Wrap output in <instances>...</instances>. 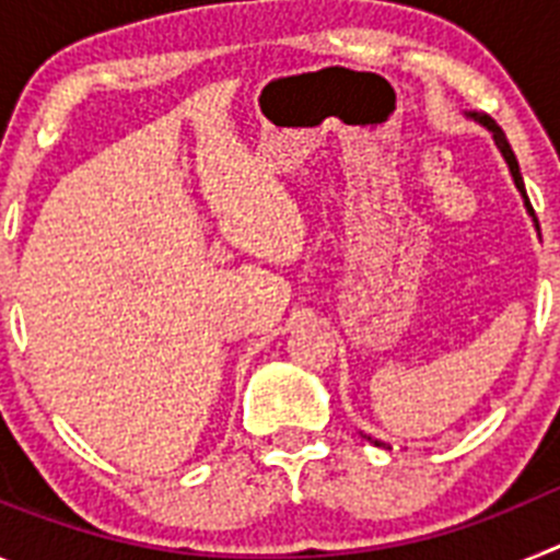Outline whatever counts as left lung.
I'll list each match as a JSON object with an SVG mask.
<instances>
[{
	"instance_id": "1",
	"label": "left lung",
	"mask_w": 560,
	"mask_h": 560,
	"mask_svg": "<svg viewBox=\"0 0 560 560\" xmlns=\"http://www.w3.org/2000/svg\"><path fill=\"white\" fill-rule=\"evenodd\" d=\"M465 117H468V120H474V122H479V126L488 128V131H491L493 142H497L499 153H502L504 165H508V171H511L513 185H516V190L522 192L524 210H527V215H530V219H533V226H536V232H538V219H536V212H533L530 199H527V190H524V179H522V171H518L516 153H513L511 142H508V137H504V131H502V128L497 126V120H491V117H488V114H482V112H465ZM361 438H368V434H361ZM368 440H370V443H375V446H384V443H381V440H373V438H368Z\"/></svg>"
}]
</instances>
